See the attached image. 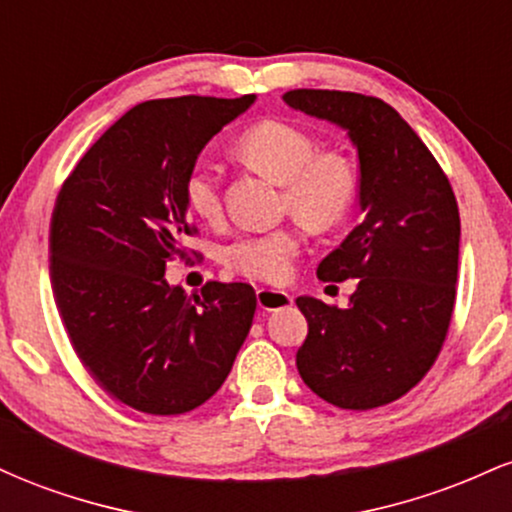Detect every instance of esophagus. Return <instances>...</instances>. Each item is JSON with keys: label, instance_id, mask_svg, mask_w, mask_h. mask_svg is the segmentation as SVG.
<instances>
[{"label": "esophagus", "instance_id": "esophagus-1", "mask_svg": "<svg viewBox=\"0 0 512 512\" xmlns=\"http://www.w3.org/2000/svg\"><path fill=\"white\" fill-rule=\"evenodd\" d=\"M257 305L267 313L272 310H281L293 305V296L289 291H276V289H257Z\"/></svg>", "mask_w": 512, "mask_h": 512}]
</instances>
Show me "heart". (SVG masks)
<instances>
[{"label":"heart","instance_id":"obj_1","mask_svg":"<svg viewBox=\"0 0 512 512\" xmlns=\"http://www.w3.org/2000/svg\"><path fill=\"white\" fill-rule=\"evenodd\" d=\"M238 151L252 168L284 185V209L313 231H330L344 221L356 199V173L346 158L317 154V142L289 122L267 120L240 137ZM185 202L199 219L221 216L219 168L199 161L187 173ZM303 236L296 226L238 236L223 248V264L255 281H284L291 274Z\"/></svg>","mask_w":512,"mask_h":512}]
</instances>
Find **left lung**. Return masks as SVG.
I'll return each mask as SVG.
<instances>
[{"label":"left lung","mask_w":512,"mask_h":512,"mask_svg":"<svg viewBox=\"0 0 512 512\" xmlns=\"http://www.w3.org/2000/svg\"><path fill=\"white\" fill-rule=\"evenodd\" d=\"M284 103L342 127L361 168L363 219L317 267L322 281L356 279V291L344 310L296 298L308 320L298 373L334 407H383L424 378L448 334L460 260L455 195L419 134L380 98L296 88Z\"/></svg>","instance_id":"8db88e82"}]
</instances>
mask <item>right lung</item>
I'll use <instances>...</instances> for the list:
<instances>
[{"mask_svg": "<svg viewBox=\"0 0 512 512\" xmlns=\"http://www.w3.org/2000/svg\"><path fill=\"white\" fill-rule=\"evenodd\" d=\"M255 98L134 105L86 151L57 195L50 279L64 330L93 378L144 414H185L207 402L252 327L250 284L209 281L202 296H187L163 274L192 233L187 173Z\"/></svg>", "mask_w": 512, "mask_h": 512, "instance_id": "add662e5", "label": "right lung"}]
</instances>
